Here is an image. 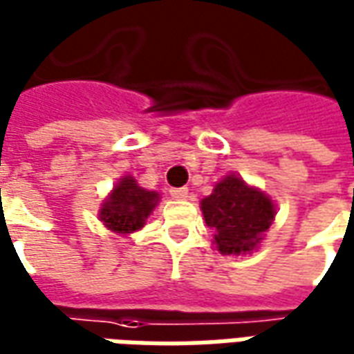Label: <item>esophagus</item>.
I'll return each mask as SVG.
<instances>
[{
	"mask_svg": "<svg viewBox=\"0 0 354 354\" xmlns=\"http://www.w3.org/2000/svg\"><path fill=\"white\" fill-rule=\"evenodd\" d=\"M170 197L178 201L185 199V197H187V187H172V189H170Z\"/></svg>",
	"mask_w": 354,
	"mask_h": 354,
	"instance_id": "34e87169",
	"label": "esophagus"
}]
</instances>
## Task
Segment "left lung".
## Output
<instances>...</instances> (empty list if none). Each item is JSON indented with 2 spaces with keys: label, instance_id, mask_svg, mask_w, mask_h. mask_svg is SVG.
I'll return each mask as SVG.
<instances>
[{
  "label": "left lung",
  "instance_id": "1",
  "mask_svg": "<svg viewBox=\"0 0 354 354\" xmlns=\"http://www.w3.org/2000/svg\"><path fill=\"white\" fill-rule=\"evenodd\" d=\"M201 208L214 231L216 248L225 256L254 250L274 218L271 199L233 174L216 184L212 195L201 201Z\"/></svg>",
  "mask_w": 354,
  "mask_h": 354
}]
</instances>
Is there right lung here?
Wrapping results in <instances>:
<instances>
[{
	"mask_svg": "<svg viewBox=\"0 0 354 354\" xmlns=\"http://www.w3.org/2000/svg\"><path fill=\"white\" fill-rule=\"evenodd\" d=\"M157 201V193L147 192L136 184L134 178L127 176L113 187L109 199L102 205L100 220L115 233H132L144 227V222L151 214Z\"/></svg>",
	"mask_w": 354,
	"mask_h": 354,
	"instance_id": "right-lung-1",
	"label": "right lung"
}]
</instances>
